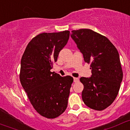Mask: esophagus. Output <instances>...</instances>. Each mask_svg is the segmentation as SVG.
Instances as JSON below:
<instances>
[{
	"instance_id": "esophagus-1",
	"label": "esophagus",
	"mask_w": 130,
	"mask_h": 130,
	"mask_svg": "<svg viewBox=\"0 0 130 130\" xmlns=\"http://www.w3.org/2000/svg\"><path fill=\"white\" fill-rule=\"evenodd\" d=\"M78 82H79V79L78 78H74V82L76 83Z\"/></svg>"
}]
</instances>
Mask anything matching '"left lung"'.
I'll return each mask as SVG.
<instances>
[{"mask_svg": "<svg viewBox=\"0 0 130 130\" xmlns=\"http://www.w3.org/2000/svg\"><path fill=\"white\" fill-rule=\"evenodd\" d=\"M71 32V37L92 69L91 77L80 78L84 86L82 99L90 108L104 110L116 98L123 79L118 50L107 37L92 29Z\"/></svg>", "mask_w": 130, "mask_h": 130, "instance_id": "8db88e82", "label": "left lung"}]
</instances>
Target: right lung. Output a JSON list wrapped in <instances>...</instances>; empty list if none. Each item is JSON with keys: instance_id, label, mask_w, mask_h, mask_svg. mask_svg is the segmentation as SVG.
I'll return each instance as SVG.
<instances>
[{"instance_id": "right-lung-1", "label": "right lung", "mask_w": 130, "mask_h": 130, "mask_svg": "<svg viewBox=\"0 0 130 130\" xmlns=\"http://www.w3.org/2000/svg\"><path fill=\"white\" fill-rule=\"evenodd\" d=\"M69 33L38 35L29 42L21 58L22 87L37 112L48 119L59 116L68 106L73 77H62L51 69L68 43Z\"/></svg>"}]
</instances>
